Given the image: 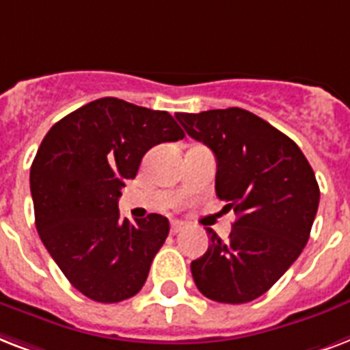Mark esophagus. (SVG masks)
<instances>
[{"mask_svg": "<svg viewBox=\"0 0 350 350\" xmlns=\"http://www.w3.org/2000/svg\"><path fill=\"white\" fill-rule=\"evenodd\" d=\"M184 226H186V224H184L183 221H172V234H178L180 230H184Z\"/></svg>", "mask_w": 350, "mask_h": 350, "instance_id": "1", "label": "esophagus"}]
</instances>
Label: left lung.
I'll return each instance as SVG.
<instances>
[{"label": "left lung", "mask_w": 350, "mask_h": 350, "mask_svg": "<svg viewBox=\"0 0 350 350\" xmlns=\"http://www.w3.org/2000/svg\"><path fill=\"white\" fill-rule=\"evenodd\" d=\"M189 137L215 155V191L237 221L226 241L206 230L212 245L191 261L197 288L219 303L262 296L307 245L319 186L297 144L241 107L177 113Z\"/></svg>", "instance_id": "obj_1"}]
</instances>
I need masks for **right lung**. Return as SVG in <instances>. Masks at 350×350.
<instances>
[{"label": "right lung", "instance_id": "right-lung-1", "mask_svg": "<svg viewBox=\"0 0 350 350\" xmlns=\"http://www.w3.org/2000/svg\"><path fill=\"white\" fill-rule=\"evenodd\" d=\"M184 138L167 111L105 96L56 122L31 166L36 230L77 291L118 303L144 286L153 257L170 234L159 213L120 219L118 197L146 151Z\"/></svg>", "mask_w": 350, "mask_h": 350}]
</instances>
